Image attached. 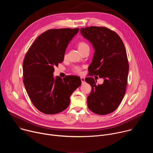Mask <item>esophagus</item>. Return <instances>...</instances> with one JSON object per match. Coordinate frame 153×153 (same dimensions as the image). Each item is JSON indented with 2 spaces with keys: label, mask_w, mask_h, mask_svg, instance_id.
Listing matches in <instances>:
<instances>
[{
  "label": "esophagus",
  "mask_w": 153,
  "mask_h": 153,
  "mask_svg": "<svg viewBox=\"0 0 153 153\" xmlns=\"http://www.w3.org/2000/svg\"><path fill=\"white\" fill-rule=\"evenodd\" d=\"M80 79H81V82H82V84H83L85 81V78L84 77H80Z\"/></svg>",
  "instance_id": "obj_1"
}]
</instances>
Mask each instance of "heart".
Segmentation results:
<instances>
[{"label":"heart","mask_w":153,"mask_h":153,"mask_svg":"<svg viewBox=\"0 0 153 153\" xmlns=\"http://www.w3.org/2000/svg\"><path fill=\"white\" fill-rule=\"evenodd\" d=\"M77 47L79 50L80 51V52L83 51L84 50L86 49V48H88L89 46L87 44V43L85 42H79L78 45H77ZM65 56H66V54H65ZM74 71L76 73H79L80 71V69L79 67H74Z\"/></svg>","instance_id":"b5f03b06"}]
</instances>
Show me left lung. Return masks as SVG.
Returning <instances> with one entry per match:
<instances>
[{
    "mask_svg": "<svg viewBox=\"0 0 153 153\" xmlns=\"http://www.w3.org/2000/svg\"><path fill=\"white\" fill-rule=\"evenodd\" d=\"M80 33L94 50L90 75L103 79L102 84L97 85L94 78H85L92 88L87 104L97 114H110L117 108L125 94L129 70L125 47L119 36L105 27L82 28Z\"/></svg>",
    "mask_w": 153,
    "mask_h": 153,
    "instance_id": "obj_1",
    "label": "left lung"
}]
</instances>
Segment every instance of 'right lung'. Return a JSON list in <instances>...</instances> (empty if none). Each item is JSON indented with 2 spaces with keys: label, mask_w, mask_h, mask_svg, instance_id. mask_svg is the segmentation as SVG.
Masks as SVG:
<instances>
[{
  "label": "right lung",
  "mask_w": 153,
  "mask_h": 153,
  "mask_svg": "<svg viewBox=\"0 0 153 153\" xmlns=\"http://www.w3.org/2000/svg\"><path fill=\"white\" fill-rule=\"evenodd\" d=\"M79 28L46 31L34 41L23 63L24 83L34 106L46 114L67 109L70 96L81 85L80 78L68 76L54 77V67L63 62L68 44Z\"/></svg>",
  "instance_id": "right-lung-1"
}]
</instances>
